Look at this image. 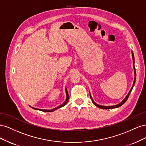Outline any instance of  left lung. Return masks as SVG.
<instances>
[{
    "mask_svg": "<svg viewBox=\"0 0 146 146\" xmlns=\"http://www.w3.org/2000/svg\"><path fill=\"white\" fill-rule=\"evenodd\" d=\"M132 57H133V65H134V63H135V58H134V55H133V52H132ZM134 69H135V80H134V82H133V86H132V87H131V88L130 91H129V94H128V95L126 96V98H125L124 99H123L120 104H119L116 105H114V106H107V107H105V106L99 105L96 104L93 101V100H92V98H91V94H90V98H91V100H92V103L94 104V105H95L96 106V107H99V108H101V109H110V108H118V107H121V105H122L123 104H124V103L125 102L127 101V100L128 99V98H129V95H130V92H131V91L132 89H133V86L135 85V80H136V70H135V66H134Z\"/></svg>",
    "mask_w": 146,
    "mask_h": 146,
    "instance_id": "obj_1",
    "label": "left lung"
}]
</instances>
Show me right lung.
I'll list each match as a JSON object with an SVG mask.
<instances>
[{
    "label": "right lung",
    "instance_id": "obj_1",
    "mask_svg": "<svg viewBox=\"0 0 146 146\" xmlns=\"http://www.w3.org/2000/svg\"><path fill=\"white\" fill-rule=\"evenodd\" d=\"M66 100L64 101V102L62 105H60L59 107H56V108H54V109H53V110H42V109L34 108H33V107H32V108H33V109H35V110H40V111H44V112H52V111H55V110H56V109H58V108H61V107H64V106L66 104H67V102H68L69 99V94H68V92L67 90H66Z\"/></svg>",
    "mask_w": 146,
    "mask_h": 146
}]
</instances>
